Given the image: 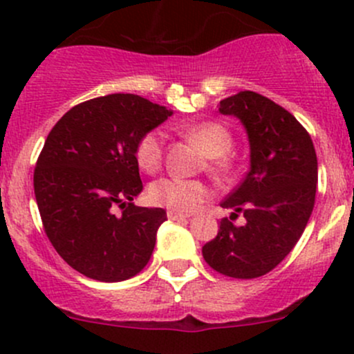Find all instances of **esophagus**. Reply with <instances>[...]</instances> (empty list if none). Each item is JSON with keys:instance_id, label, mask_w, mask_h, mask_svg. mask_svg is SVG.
I'll list each match as a JSON object with an SVG mask.
<instances>
[{"instance_id": "34e87169", "label": "esophagus", "mask_w": 354, "mask_h": 354, "mask_svg": "<svg viewBox=\"0 0 354 354\" xmlns=\"http://www.w3.org/2000/svg\"><path fill=\"white\" fill-rule=\"evenodd\" d=\"M187 217H188V215L181 214V212L167 210V218H169V221H181V218H187Z\"/></svg>"}]
</instances>
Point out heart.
<instances>
[{"instance_id":"obj_1","label":"heart","mask_w":354,"mask_h":354,"mask_svg":"<svg viewBox=\"0 0 354 354\" xmlns=\"http://www.w3.org/2000/svg\"><path fill=\"white\" fill-rule=\"evenodd\" d=\"M183 133L189 140L200 147L207 158H214L212 167L217 171H225L229 165L222 156L232 147V133L217 122H198L183 129ZM162 151H165V137L159 130H151L144 133L136 146L137 165L146 173H156L162 165ZM218 159L215 160L214 158ZM212 189L198 180H185V178H159L147 189L151 203L166 207L169 210L187 212L195 210L205 200L210 198Z\"/></svg>"}]
</instances>
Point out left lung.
Segmentation results:
<instances>
[{
    "mask_svg": "<svg viewBox=\"0 0 354 354\" xmlns=\"http://www.w3.org/2000/svg\"><path fill=\"white\" fill-rule=\"evenodd\" d=\"M222 115L243 122L251 167L225 200L215 239L203 245L208 266L230 278H258L285 259L310 218L317 189V156L310 136L283 106L254 91L222 100ZM243 213L244 226L232 224Z\"/></svg>",
    "mask_w": 354,
    "mask_h": 354,
    "instance_id": "obj_1",
    "label": "left lung"
}]
</instances>
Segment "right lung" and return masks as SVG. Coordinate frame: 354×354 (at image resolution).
Instances as JSON below:
<instances>
[{
    "mask_svg": "<svg viewBox=\"0 0 354 354\" xmlns=\"http://www.w3.org/2000/svg\"><path fill=\"white\" fill-rule=\"evenodd\" d=\"M171 115L115 93L73 106L47 136L33 171L40 218L59 256L84 277L124 281L151 259L166 210L132 203L142 192L136 146Z\"/></svg>",
    "mask_w": 354,
    "mask_h": 354,
    "instance_id": "1",
    "label": "right lung"
}]
</instances>
